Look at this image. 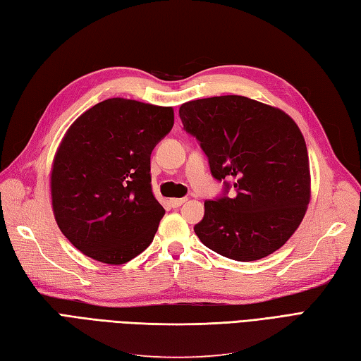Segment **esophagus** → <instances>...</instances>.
I'll list each match as a JSON object with an SVG mask.
<instances>
[{"label": "esophagus", "mask_w": 361, "mask_h": 361, "mask_svg": "<svg viewBox=\"0 0 361 361\" xmlns=\"http://www.w3.org/2000/svg\"><path fill=\"white\" fill-rule=\"evenodd\" d=\"M188 201V198H172L169 200V203L172 207H180L181 204H184Z\"/></svg>", "instance_id": "1"}]
</instances>
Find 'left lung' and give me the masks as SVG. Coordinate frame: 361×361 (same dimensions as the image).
Wrapping results in <instances>:
<instances>
[{
    "label": "left lung",
    "instance_id": "left-lung-1",
    "mask_svg": "<svg viewBox=\"0 0 361 361\" xmlns=\"http://www.w3.org/2000/svg\"><path fill=\"white\" fill-rule=\"evenodd\" d=\"M180 118L224 186L220 197L204 201L203 220L194 226L200 241L237 262L280 249L311 198L307 149L295 121L240 95L184 103ZM231 188L234 194L228 197Z\"/></svg>",
    "mask_w": 361,
    "mask_h": 361
}]
</instances>
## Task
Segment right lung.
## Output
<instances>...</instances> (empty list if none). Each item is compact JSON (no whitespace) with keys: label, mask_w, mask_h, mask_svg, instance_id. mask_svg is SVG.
Segmentation results:
<instances>
[{"label":"right lung","mask_w":361,"mask_h":361,"mask_svg":"<svg viewBox=\"0 0 361 361\" xmlns=\"http://www.w3.org/2000/svg\"><path fill=\"white\" fill-rule=\"evenodd\" d=\"M172 126V107L109 98L66 132L50 175L52 207L82 254L123 264L152 243L164 209L150 184V154Z\"/></svg>","instance_id":"1"}]
</instances>
